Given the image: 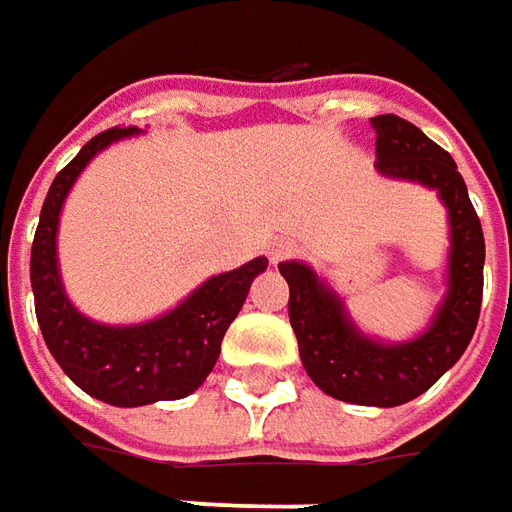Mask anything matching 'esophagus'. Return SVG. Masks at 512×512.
Masks as SVG:
<instances>
[{"label":"esophagus","mask_w":512,"mask_h":512,"mask_svg":"<svg viewBox=\"0 0 512 512\" xmlns=\"http://www.w3.org/2000/svg\"><path fill=\"white\" fill-rule=\"evenodd\" d=\"M291 252H294V246L288 241H274L269 249V260L271 263H280V260H285Z\"/></svg>","instance_id":"esophagus-1"}]
</instances>
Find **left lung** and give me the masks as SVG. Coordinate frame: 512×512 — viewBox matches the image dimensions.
Instances as JSON below:
<instances>
[{
	"mask_svg": "<svg viewBox=\"0 0 512 512\" xmlns=\"http://www.w3.org/2000/svg\"><path fill=\"white\" fill-rule=\"evenodd\" d=\"M375 165L387 176L440 190L451 218L448 297L415 342L378 344L344 316L339 297L302 263H280L288 283V319L305 373L330 398L358 406H401L423 395L465 353L482 308L485 235L468 187L448 151L398 114H378Z\"/></svg>",
	"mask_w": 512,
	"mask_h": 512,
	"instance_id": "8db88e82",
	"label": "left lung"
}]
</instances>
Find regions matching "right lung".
Returning <instances> with one entry per match:
<instances>
[{
    "mask_svg": "<svg viewBox=\"0 0 512 512\" xmlns=\"http://www.w3.org/2000/svg\"><path fill=\"white\" fill-rule=\"evenodd\" d=\"M134 131L137 128L128 125L97 134L55 176L30 255V283L44 342L83 392L111 406L176 401L201 387L218 361L224 333L241 311L249 285L269 266L266 257H255L241 269L210 277L179 308L145 325L109 328L78 314L66 300L55 260L61 204L86 162L114 139L131 137Z\"/></svg>",
    "mask_w": 512,
    "mask_h": 512,
    "instance_id": "add662e5",
    "label": "right lung"
}]
</instances>
